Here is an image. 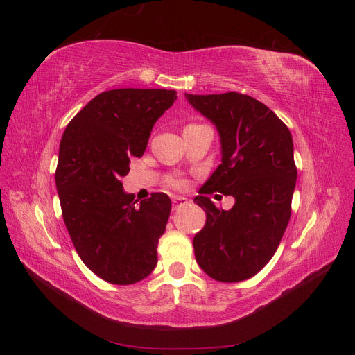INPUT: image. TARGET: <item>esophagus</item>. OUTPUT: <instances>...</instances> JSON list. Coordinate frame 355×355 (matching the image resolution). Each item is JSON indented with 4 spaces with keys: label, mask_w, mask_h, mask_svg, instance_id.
Wrapping results in <instances>:
<instances>
[{
    "label": "esophagus",
    "mask_w": 355,
    "mask_h": 355,
    "mask_svg": "<svg viewBox=\"0 0 355 355\" xmlns=\"http://www.w3.org/2000/svg\"><path fill=\"white\" fill-rule=\"evenodd\" d=\"M188 202H189V201H188V198H185V197H175V198H173V209L178 210V209H180V207L187 206Z\"/></svg>",
    "instance_id": "obj_1"
}]
</instances>
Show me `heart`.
Here are the masks:
<instances>
[{"instance_id": "obj_1", "label": "heart", "mask_w": 355, "mask_h": 355, "mask_svg": "<svg viewBox=\"0 0 355 355\" xmlns=\"http://www.w3.org/2000/svg\"><path fill=\"white\" fill-rule=\"evenodd\" d=\"M168 184L173 187V188H185L187 187V182L182 179V178H171L168 180Z\"/></svg>"}]
</instances>
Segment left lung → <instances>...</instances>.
Instances as JSON below:
<instances>
[{"mask_svg":"<svg viewBox=\"0 0 355 355\" xmlns=\"http://www.w3.org/2000/svg\"><path fill=\"white\" fill-rule=\"evenodd\" d=\"M185 96L216 125L222 148V163L194 198L206 211V225L192 241L196 259L213 280L239 283L271 261L287 228L297 178L293 139L252 96ZM216 190L234 197L231 211L218 209L207 197Z\"/></svg>","mask_w":355,"mask_h":355,"instance_id":"left-lung-1","label":"left lung"}]
</instances>
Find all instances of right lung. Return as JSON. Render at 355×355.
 <instances>
[{
	"label": "right lung",
	"instance_id": "1",
	"mask_svg": "<svg viewBox=\"0 0 355 355\" xmlns=\"http://www.w3.org/2000/svg\"><path fill=\"white\" fill-rule=\"evenodd\" d=\"M175 90L115 89L93 98L63 132L56 188L75 250L90 271L112 284H135L154 271L171 201L155 192L137 206L121 178L142 157Z\"/></svg>",
	"mask_w": 355,
	"mask_h": 355
}]
</instances>
